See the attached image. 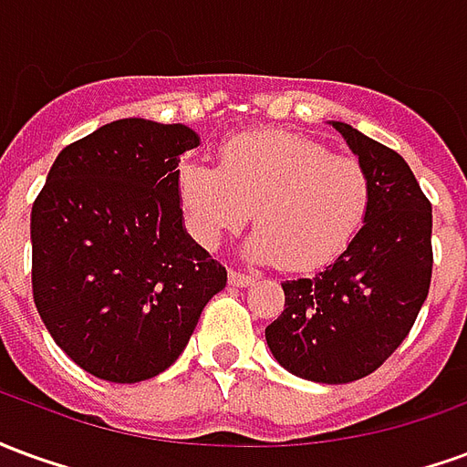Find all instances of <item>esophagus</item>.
Wrapping results in <instances>:
<instances>
[{
	"mask_svg": "<svg viewBox=\"0 0 467 467\" xmlns=\"http://www.w3.org/2000/svg\"><path fill=\"white\" fill-rule=\"evenodd\" d=\"M230 285L234 287H247V285L254 283V275H247V273H240V270H230Z\"/></svg>",
	"mask_w": 467,
	"mask_h": 467,
	"instance_id": "esophagus-1",
	"label": "esophagus"
}]
</instances>
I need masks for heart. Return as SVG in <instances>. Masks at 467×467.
<instances>
[{"label": "heart", "mask_w": 467, "mask_h": 467, "mask_svg": "<svg viewBox=\"0 0 467 467\" xmlns=\"http://www.w3.org/2000/svg\"><path fill=\"white\" fill-rule=\"evenodd\" d=\"M177 200L204 250L254 217L257 230L244 254L310 273L335 263L358 237L370 214L372 180L358 160L333 154L310 137L263 130L224 142L220 167L184 162L177 170Z\"/></svg>", "instance_id": "heart-1"}]
</instances>
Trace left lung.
<instances>
[{"label": "left lung", "mask_w": 467, "mask_h": 467, "mask_svg": "<svg viewBox=\"0 0 467 467\" xmlns=\"http://www.w3.org/2000/svg\"><path fill=\"white\" fill-rule=\"evenodd\" d=\"M333 127L370 174V214L323 273L285 280V310L265 340L287 372L340 385L378 370L410 333L431 290L432 207L395 150Z\"/></svg>", "instance_id": "obj_1"}]
</instances>
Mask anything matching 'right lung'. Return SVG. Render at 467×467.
<instances>
[{"label":"right lung","mask_w":467,"mask_h":467,"mask_svg":"<svg viewBox=\"0 0 467 467\" xmlns=\"http://www.w3.org/2000/svg\"><path fill=\"white\" fill-rule=\"evenodd\" d=\"M184 124L117 119L57 154L32 204V293L55 343L99 380H150L190 343L227 270L182 224Z\"/></svg>","instance_id":"1"}]
</instances>
